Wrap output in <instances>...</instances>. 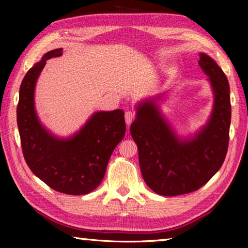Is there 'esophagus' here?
Wrapping results in <instances>:
<instances>
[{"mask_svg": "<svg viewBox=\"0 0 248 248\" xmlns=\"http://www.w3.org/2000/svg\"><path fill=\"white\" fill-rule=\"evenodd\" d=\"M136 118V114H134L133 111H127L124 115V119H125V124L128 125L131 124L132 121Z\"/></svg>", "mask_w": 248, "mask_h": 248, "instance_id": "1", "label": "esophagus"}]
</instances>
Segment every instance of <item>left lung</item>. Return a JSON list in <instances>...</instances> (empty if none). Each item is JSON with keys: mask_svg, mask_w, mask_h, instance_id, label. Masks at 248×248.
<instances>
[{"mask_svg": "<svg viewBox=\"0 0 248 248\" xmlns=\"http://www.w3.org/2000/svg\"><path fill=\"white\" fill-rule=\"evenodd\" d=\"M199 65L208 77L213 107L207 124L192 136H178L162 114L158 102L164 93L136 105V120L130 132L139 151L145 184L162 196H178L198 190L223 164L231 124L230 85L211 57L200 53Z\"/></svg>", "mask_w": 248, "mask_h": 248, "instance_id": "8db88e82", "label": "left lung"}]
</instances>
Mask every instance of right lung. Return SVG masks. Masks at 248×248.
Here are the masks:
<instances>
[{
  "instance_id": "add662e5",
  "label": "right lung",
  "mask_w": 248,
  "mask_h": 248,
  "mask_svg": "<svg viewBox=\"0 0 248 248\" xmlns=\"http://www.w3.org/2000/svg\"><path fill=\"white\" fill-rule=\"evenodd\" d=\"M62 52L59 48L45 53L24 77L17 105L18 131L25 161L37 177L59 192L86 195L102 183L109 158L124 137V112L96 111L66 138L46 128L35 108L36 83L47 60Z\"/></svg>"
}]
</instances>
